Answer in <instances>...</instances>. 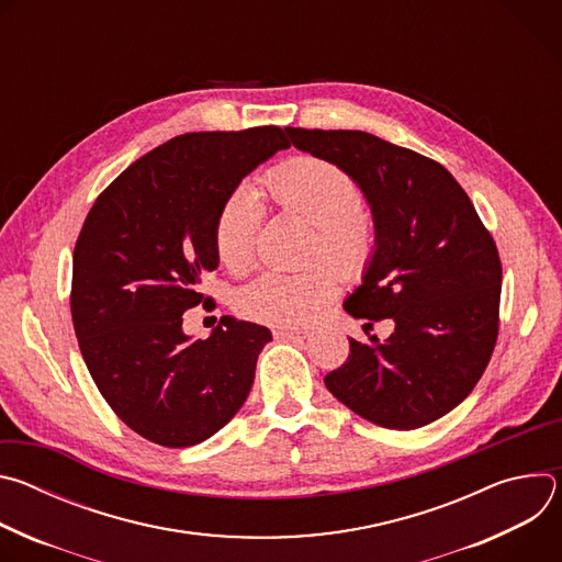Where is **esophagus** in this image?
<instances>
[{
  "label": "esophagus",
  "instance_id": "obj_1",
  "mask_svg": "<svg viewBox=\"0 0 562 562\" xmlns=\"http://www.w3.org/2000/svg\"><path fill=\"white\" fill-rule=\"evenodd\" d=\"M273 338L276 340H284V342H289V340H306L308 338V331H297V329H273Z\"/></svg>",
  "mask_w": 562,
  "mask_h": 562
}]
</instances>
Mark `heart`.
Masks as SVG:
<instances>
[{"instance_id":"b5f03b06","label":"heart","mask_w":562,"mask_h":562,"mask_svg":"<svg viewBox=\"0 0 562 562\" xmlns=\"http://www.w3.org/2000/svg\"><path fill=\"white\" fill-rule=\"evenodd\" d=\"M273 202L315 226L313 258L336 266L347 280L360 278L378 247L373 222L362 213L364 193L342 167L315 155H295L265 178ZM262 206L247 189H235L213 222L217 260L231 273L254 267ZM338 293V276L327 265L306 271H265L235 293V311L271 327L306 325Z\"/></svg>"}]
</instances>
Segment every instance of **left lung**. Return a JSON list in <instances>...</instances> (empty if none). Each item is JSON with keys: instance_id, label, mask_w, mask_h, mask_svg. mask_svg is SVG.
<instances>
[{"instance_id": "left-lung-1", "label": "left lung", "mask_w": 562, "mask_h": 562, "mask_svg": "<svg viewBox=\"0 0 562 562\" xmlns=\"http://www.w3.org/2000/svg\"><path fill=\"white\" fill-rule=\"evenodd\" d=\"M286 133L362 187L378 247L345 311L395 323L384 342L349 338L347 362L325 384L373 425L425 427L458 407L492 360L503 282L494 237L436 159L362 131Z\"/></svg>"}]
</instances>
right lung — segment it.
Returning a JSON list of instances; mask_svg holds the SVG:
<instances>
[{
  "label": "right lung",
  "instance_id": "right-lung-1",
  "mask_svg": "<svg viewBox=\"0 0 562 562\" xmlns=\"http://www.w3.org/2000/svg\"><path fill=\"white\" fill-rule=\"evenodd\" d=\"M286 128L184 133L153 148L95 200L72 251L70 315L79 351L115 416L142 438L204 442L245 405L267 327L220 317L189 340L182 313L206 304L222 202Z\"/></svg>",
  "mask_w": 562,
  "mask_h": 562
}]
</instances>
